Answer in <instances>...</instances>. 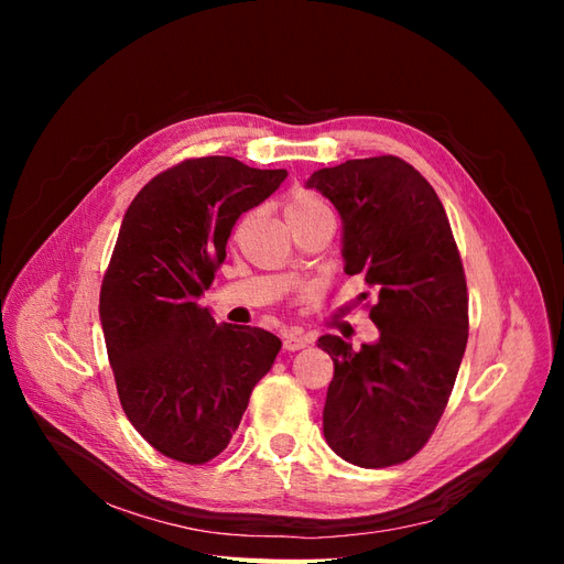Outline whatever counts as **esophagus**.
<instances>
[{"mask_svg":"<svg viewBox=\"0 0 564 564\" xmlns=\"http://www.w3.org/2000/svg\"><path fill=\"white\" fill-rule=\"evenodd\" d=\"M308 344H311V338L305 336V334H301V332H289V334L284 336V340H282L284 350H289V352L301 350V348H305Z\"/></svg>","mask_w":564,"mask_h":564,"instance_id":"1","label":"esophagus"}]
</instances>
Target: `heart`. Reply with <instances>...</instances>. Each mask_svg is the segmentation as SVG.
Wrapping results in <instances>:
<instances>
[{
	"mask_svg": "<svg viewBox=\"0 0 564 564\" xmlns=\"http://www.w3.org/2000/svg\"><path fill=\"white\" fill-rule=\"evenodd\" d=\"M329 216H332L329 204L319 195L303 191V187L294 191L284 202V218L289 228L299 224H308V220H315V218H329Z\"/></svg>",
	"mask_w": 564,
	"mask_h": 564,
	"instance_id": "obj_1",
	"label": "heart"
}]
</instances>
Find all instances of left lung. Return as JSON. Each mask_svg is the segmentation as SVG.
<instances>
[{
	"instance_id": "obj_1",
	"label": "left lung",
	"mask_w": 564,
	"mask_h": 564,
	"mask_svg": "<svg viewBox=\"0 0 564 564\" xmlns=\"http://www.w3.org/2000/svg\"><path fill=\"white\" fill-rule=\"evenodd\" d=\"M305 185L340 216L344 270L379 294L377 344L317 340L334 360L324 437L360 468L402 464L433 435L466 352L468 292L449 218L433 185L392 155L319 169Z\"/></svg>"
}]
</instances>
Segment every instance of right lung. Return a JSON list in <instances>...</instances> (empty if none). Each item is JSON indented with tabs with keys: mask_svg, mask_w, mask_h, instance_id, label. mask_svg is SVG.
<instances>
[{
	"mask_svg": "<svg viewBox=\"0 0 564 564\" xmlns=\"http://www.w3.org/2000/svg\"><path fill=\"white\" fill-rule=\"evenodd\" d=\"M286 169L235 158L185 160L133 197L100 286V324L117 395L160 454L207 464L228 447L253 386L282 340L216 324L199 299L226 261L235 220L259 207Z\"/></svg>",
	"mask_w": 564,
	"mask_h": 564,
	"instance_id": "add662e5",
	"label": "right lung"
}]
</instances>
